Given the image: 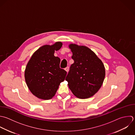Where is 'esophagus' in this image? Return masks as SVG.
<instances>
[{
	"instance_id": "esophagus-1",
	"label": "esophagus",
	"mask_w": 135,
	"mask_h": 135,
	"mask_svg": "<svg viewBox=\"0 0 135 135\" xmlns=\"http://www.w3.org/2000/svg\"><path fill=\"white\" fill-rule=\"evenodd\" d=\"M69 67H66V68H65V70H66L67 73L69 71Z\"/></svg>"
}]
</instances>
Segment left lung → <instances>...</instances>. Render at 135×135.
Returning a JSON list of instances; mask_svg holds the SVG:
<instances>
[{
    "label": "left lung",
    "mask_w": 135,
    "mask_h": 135,
    "mask_svg": "<svg viewBox=\"0 0 135 135\" xmlns=\"http://www.w3.org/2000/svg\"><path fill=\"white\" fill-rule=\"evenodd\" d=\"M74 60L66 78L73 94L80 99L94 96L100 88L105 77L102 60L89 48L70 44Z\"/></svg>",
    "instance_id": "obj_1"
}]
</instances>
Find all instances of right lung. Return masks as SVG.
Wrapping results in <instances>:
<instances>
[{
    "label": "right lung",
    "instance_id": "1",
    "mask_svg": "<svg viewBox=\"0 0 135 135\" xmlns=\"http://www.w3.org/2000/svg\"><path fill=\"white\" fill-rule=\"evenodd\" d=\"M61 42L44 45L32 55L25 71L26 84L31 93L38 98H52L60 83L64 81L67 71L60 68V59L54 56L55 51L62 47Z\"/></svg>",
    "mask_w": 135,
    "mask_h": 135
}]
</instances>
